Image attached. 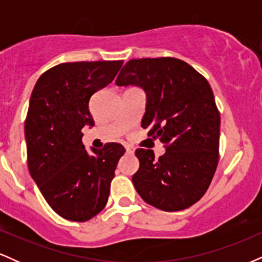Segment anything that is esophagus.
I'll return each instance as SVG.
<instances>
[{
	"label": "esophagus",
	"instance_id": "1",
	"mask_svg": "<svg viewBox=\"0 0 262 262\" xmlns=\"http://www.w3.org/2000/svg\"><path fill=\"white\" fill-rule=\"evenodd\" d=\"M125 150H127L128 154H134L135 148H134V146H132V145H127V146H125Z\"/></svg>",
	"mask_w": 262,
	"mask_h": 262
}]
</instances>
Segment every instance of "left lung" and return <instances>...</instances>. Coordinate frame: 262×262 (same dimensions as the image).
<instances>
[{
	"label": "left lung",
	"instance_id": "8db88e82",
	"mask_svg": "<svg viewBox=\"0 0 262 262\" xmlns=\"http://www.w3.org/2000/svg\"><path fill=\"white\" fill-rule=\"evenodd\" d=\"M116 85L145 92L141 127L166 150L159 159L150 149L135 150L137 192L166 212L191 207L206 193L218 165L221 116L208 81L182 60L132 59Z\"/></svg>",
	"mask_w": 262,
	"mask_h": 262
}]
</instances>
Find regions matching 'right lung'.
Listing matches in <instances>:
<instances>
[{
  "label": "right lung",
  "mask_w": 262,
  "mask_h": 262,
  "mask_svg": "<svg viewBox=\"0 0 262 262\" xmlns=\"http://www.w3.org/2000/svg\"><path fill=\"white\" fill-rule=\"evenodd\" d=\"M116 61L59 64L39 77L25 123L28 169L60 217L86 222L106 206L111 181L125 152L121 144L85 149L81 129L93 127L90 98L122 68Z\"/></svg>",
  "instance_id": "1"
}]
</instances>
